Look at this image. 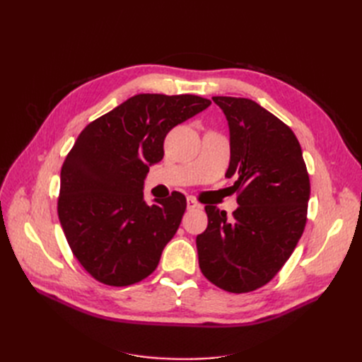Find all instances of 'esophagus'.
<instances>
[{"instance_id": "34e87169", "label": "esophagus", "mask_w": 362, "mask_h": 362, "mask_svg": "<svg viewBox=\"0 0 362 362\" xmlns=\"http://www.w3.org/2000/svg\"><path fill=\"white\" fill-rule=\"evenodd\" d=\"M196 208H201V204L198 201H194L193 198L187 199V210H196Z\"/></svg>"}]
</instances>
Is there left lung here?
Segmentation results:
<instances>
[{"mask_svg":"<svg viewBox=\"0 0 362 362\" xmlns=\"http://www.w3.org/2000/svg\"><path fill=\"white\" fill-rule=\"evenodd\" d=\"M229 127L238 208L206 205L208 226L196 237L199 267L214 286L249 293L275 278L293 254L306 223L310 177L290 127L247 98L213 96Z\"/></svg>","mask_w":362,"mask_h":362,"instance_id":"left-lung-1","label":"left lung"}]
</instances>
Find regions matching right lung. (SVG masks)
<instances>
[{"label":"right lung","instance_id":"right-lung-1","mask_svg":"<svg viewBox=\"0 0 362 362\" xmlns=\"http://www.w3.org/2000/svg\"><path fill=\"white\" fill-rule=\"evenodd\" d=\"M211 104L196 95L140 93L98 117L75 140L60 172L59 218L72 254L105 286L148 278L177 233L185 196L148 205L149 166L169 131Z\"/></svg>","mask_w":362,"mask_h":362}]
</instances>
